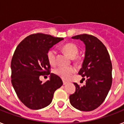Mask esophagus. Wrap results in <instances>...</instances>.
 I'll use <instances>...</instances> for the list:
<instances>
[{
	"label": "esophagus",
	"mask_w": 124,
	"mask_h": 124,
	"mask_svg": "<svg viewBox=\"0 0 124 124\" xmlns=\"http://www.w3.org/2000/svg\"><path fill=\"white\" fill-rule=\"evenodd\" d=\"M68 82H66V81H63V84L64 85H66V84H68Z\"/></svg>",
	"instance_id": "1"
}]
</instances>
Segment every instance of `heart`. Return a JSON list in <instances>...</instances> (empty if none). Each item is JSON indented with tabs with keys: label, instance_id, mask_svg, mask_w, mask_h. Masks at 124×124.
<instances>
[{
	"label": "heart",
	"instance_id": "obj_1",
	"mask_svg": "<svg viewBox=\"0 0 124 124\" xmlns=\"http://www.w3.org/2000/svg\"><path fill=\"white\" fill-rule=\"evenodd\" d=\"M62 50L70 58H74L78 54V49L75 44L73 43H68L64 45L62 47ZM56 51L50 49L47 53V58L51 65H54L56 63ZM54 73L62 79L67 80L72 74L75 72V69L73 67H62L60 66L55 68L53 71Z\"/></svg>",
	"mask_w": 124,
	"mask_h": 124
}]
</instances>
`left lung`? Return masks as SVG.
<instances>
[{
    "mask_svg": "<svg viewBox=\"0 0 124 124\" xmlns=\"http://www.w3.org/2000/svg\"><path fill=\"white\" fill-rule=\"evenodd\" d=\"M71 38L85 44L84 60L78 74L85 77V84L79 86L74 83L76 90L70 96V103L80 111H90L103 103L111 89V62L106 46L96 37L83 34Z\"/></svg>",
    "mask_w": 124,
    "mask_h": 124,
    "instance_id": "1",
    "label": "left lung"
}]
</instances>
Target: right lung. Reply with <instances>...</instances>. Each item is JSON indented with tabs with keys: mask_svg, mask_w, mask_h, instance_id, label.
I'll use <instances>...</instances> for the list:
<instances>
[{
	"mask_svg": "<svg viewBox=\"0 0 124 124\" xmlns=\"http://www.w3.org/2000/svg\"><path fill=\"white\" fill-rule=\"evenodd\" d=\"M64 39L37 33L25 38L16 47L11 59V83L20 100L31 109H40L52 102L54 91L63 84L62 79L50 73L47 53ZM49 74L42 83L39 76Z\"/></svg>",
	"mask_w": 124,
	"mask_h": 124,
	"instance_id": "obj_1",
	"label": "right lung"
}]
</instances>
